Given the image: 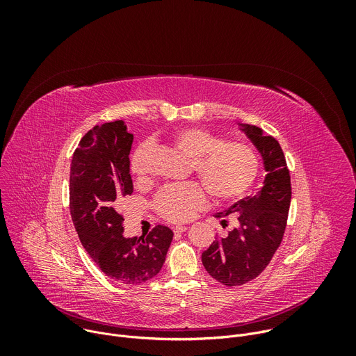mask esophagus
I'll return each mask as SVG.
<instances>
[{
  "instance_id": "esophagus-1",
  "label": "esophagus",
  "mask_w": 356,
  "mask_h": 356,
  "mask_svg": "<svg viewBox=\"0 0 356 356\" xmlns=\"http://www.w3.org/2000/svg\"><path fill=\"white\" fill-rule=\"evenodd\" d=\"M175 234H181V232H184V231H187V227H184V225H177V227H175Z\"/></svg>"
}]
</instances>
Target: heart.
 I'll list each match as a JSON object with an SVG mask.
<instances>
[{
  "instance_id": "obj_1",
  "label": "heart",
  "mask_w": 356,
  "mask_h": 356,
  "mask_svg": "<svg viewBox=\"0 0 356 356\" xmlns=\"http://www.w3.org/2000/svg\"><path fill=\"white\" fill-rule=\"evenodd\" d=\"M172 143L191 158V172L217 201H234L242 197L257 180L261 159L250 145L224 142V138L201 127H187L172 135ZM150 145H139L131 158L132 175L146 177V161ZM197 183L172 184L155 198V209L170 222H186L207 204V194Z\"/></svg>"
}]
</instances>
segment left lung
<instances>
[{
	"label": "left lung",
	"mask_w": 356,
	"mask_h": 356,
	"mask_svg": "<svg viewBox=\"0 0 356 356\" xmlns=\"http://www.w3.org/2000/svg\"><path fill=\"white\" fill-rule=\"evenodd\" d=\"M241 127L261 152L268 175L257 194L216 214L224 228L229 217L235 220V227L202 252L206 270L228 287L257 279L270 264L284 235L291 200L290 173L279 142L265 136L258 127Z\"/></svg>",
	"instance_id": "8db88e82"
}]
</instances>
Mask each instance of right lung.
Segmentation results:
<instances>
[{
  "label": "right lung",
  "instance_id": "1",
  "mask_svg": "<svg viewBox=\"0 0 356 356\" xmlns=\"http://www.w3.org/2000/svg\"><path fill=\"white\" fill-rule=\"evenodd\" d=\"M132 140L122 121L95 125L81 138L70 166V214L80 242L101 272L121 284H140L155 277L173 239L165 225L140 238L124 235L118 207L134 191Z\"/></svg>",
  "mask_w": 356,
  "mask_h": 356
}]
</instances>
